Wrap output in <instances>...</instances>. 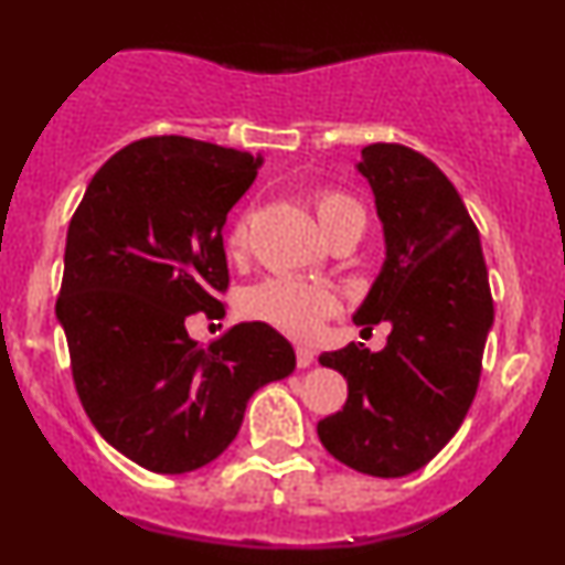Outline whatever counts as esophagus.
<instances>
[{
    "label": "esophagus",
    "mask_w": 565,
    "mask_h": 565,
    "mask_svg": "<svg viewBox=\"0 0 565 565\" xmlns=\"http://www.w3.org/2000/svg\"><path fill=\"white\" fill-rule=\"evenodd\" d=\"M295 353H297V366H300V369H308L310 364H313V359H316V355H313V350H310V348H305V345H297Z\"/></svg>",
    "instance_id": "34e87169"
}]
</instances>
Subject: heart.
Returning <instances> with one entry per match:
<instances>
[{
    "instance_id": "1",
    "label": "heart",
    "mask_w": 565,
    "mask_h": 565,
    "mask_svg": "<svg viewBox=\"0 0 565 565\" xmlns=\"http://www.w3.org/2000/svg\"><path fill=\"white\" fill-rule=\"evenodd\" d=\"M316 215L323 231H334L342 223H366L364 206L342 191H319L313 199ZM246 242V223L236 220L225 236L228 252H238ZM244 313L255 321H265L291 337H310L327 316L337 310V300L319 284L297 278H268L244 295Z\"/></svg>"
}]
</instances>
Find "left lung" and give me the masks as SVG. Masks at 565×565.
Returning <instances> with one entry per match:
<instances>
[{
  "mask_svg": "<svg viewBox=\"0 0 565 565\" xmlns=\"http://www.w3.org/2000/svg\"><path fill=\"white\" fill-rule=\"evenodd\" d=\"M359 172L374 191L387 257L353 321L393 329L380 353L350 342L319 355L348 380L345 406L321 419L319 438L348 468L401 478L425 468L462 425L494 302L476 223L430 159L372 142Z\"/></svg>",
  "mask_w": 565,
  "mask_h": 565,
  "instance_id": "8db88e82",
  "label": "left lung"
}]
</instances>
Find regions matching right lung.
Wrapping results in <instances>:
<instances>
[{
	"instance_id": "right-lung-1",
	"label": "right lung",
	"mask_w": 565,
	"mask_h": 565,
	"mask_svg": "<svg viewBox=\"0 0 565 565\" xmlns=\"http://www.w3.org/2000/svg\"><path fill=\"white\" fill-rule=\"evenodd\" d=\"M263 157L157 135L114 153L71 217L55 313L89 423L140 468L180 476L231 446L255 391L295 372L263 321L201 348L185 319L225 316L223 225Z\"/></svg>"
}]
</instances>
